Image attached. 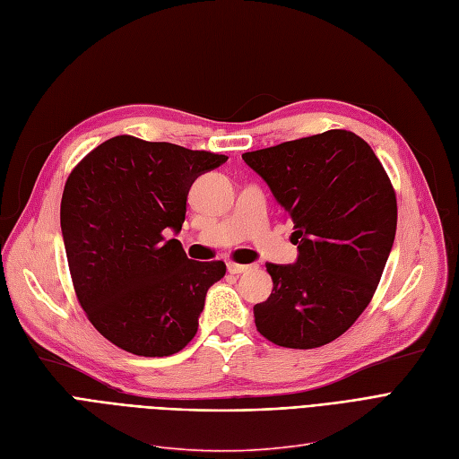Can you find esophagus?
<instances>
[{
	"instance_id": "1",
	"label": "esophagus",
	"mask_w": 459,
	"mask_h": 459,
	"mask_svg": "<svg viewBox=\"0 0 459 459\" xmlns=\"http://www.w3.org/2000/svg\"><path fill=\"white\" fill-rule=\"evenodd\" d=\"M253 266L251 264H238V263H229V273L230 274H244L249 273Z\"/></svg>"
}]
</instances>
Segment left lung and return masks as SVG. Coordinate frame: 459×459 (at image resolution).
<instances>
[{
  "label": "left lung",
  "instance_id": "obj_1",
  "mask_svg": "<svg viewBox=\"0 0 459 459\" xmlns=\"http://www.w3.org/2000/svg\"><path fill=\"white\" fill-rule=\"evenodd\" d=\"M242 159L293 221L295 264L266 263L273 293L255 304L257 331L310 350L344 334L375 295L397 230V198L375 151L350 130H327Z\"/></svg>",
  "mask_w": 459,
  "mask_h": 459
}]
</instances>
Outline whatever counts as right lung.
I'll return each instance as SVG.
<instances>
[{
  "instance_id": "right-lung-1",
  "label": "right lung",
  "mask_w": 459,
  "mask_h": 459,
  "mask_svg": "<svg viewBox=\"0 0 459 459\" xmlns=\"http://www.w3.org/2000/svg\"><path fill=\"white\" fill-rule=\"evenodd\" d=\"M229 157L115 135L67 176L60 227L77 300L111 344L166 358L189 344L223 261L186 259L179 240L186 195Z\"/></svg>"
}]
</instances>
